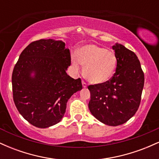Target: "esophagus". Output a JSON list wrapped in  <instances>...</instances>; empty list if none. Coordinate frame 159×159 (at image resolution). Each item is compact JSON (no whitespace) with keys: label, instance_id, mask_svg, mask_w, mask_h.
<instances>
[{"label":"esophagus","instance_id":"1","mask_svg":"<svg viewBox=\"0 0 159 159\" xmlns=\"http://www.w3.org/2000/svg\"><path fill=\"white\" fill-rule=\"evenodd\" d=\"M82 86H83V87H84V88L87 87V84H86L84 81H82Z\"/></svg>","mask_w":159,"mask_h":159}]
</instances>
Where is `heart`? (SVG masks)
I'll return each mask as SVG.
<instances>
[{
    "instance_id": "heart-1",
    "label": "heart",
    "mask_w": 159,
    "mask_h": 159,
    "mask_svg": "<svg viewBox=\"0 0 159 159\" xmlns=\"http://www.w3.org/2000/svg\"><path fill=\"white\" fill-rule=\"evenodd\" d=\"M72 64L75 72L85 66L84 75L93 84L106 83L114 75L117 60L115 54L95 44L86 45L72 55Z\"/></svg>"
}]
</instances>
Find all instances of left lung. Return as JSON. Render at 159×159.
I'll use <instances>...</instances> for the list:
<instances>
[{"mask_svg": "<svg viewBox=\"0 0 159 159\" xmlns=\"http://www.w3.org/2000/svg\"><path fill=\"white\" fill-rule=\"evenodd\" d=\"M117 60L114 76L102 84L88 86L89 109L98 120L111 126L126 123L139 107L144 74L134 52L121 44L112 46Z\"/></svg>", "mask_w": 159, "mask_h": 159, "instance_id": "obj_1", "label": "left lung"}]
</instances>
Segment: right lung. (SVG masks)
I'll return each instance as SVG.
<instances>
[{"instance_id": "1", "label": "right lung", "mask_w": 159, "mask_h": 159, "mask_svg": "<svg viewBox=\"0 0 159 159\" xmlns=\"http://www.w3.org/2000/svg\"><path fill=\"white\" fill-rule=\"evenodd\" d=\"M70 65V52L61 40H37L21 53L12 75L13 100L33 125L45 129L59 123L68 100L82 89L81 78L66 73Z\"/></svg>"}]
</instances>
